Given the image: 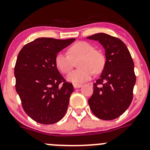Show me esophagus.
<instances>
[{
    "instance_id": "1",
    "label": "esophagus",
    "mask_w": 150,
    "mask_h": 150,
    "mask_svg": "<svg viewBox=\"0 0 150 150\" xmlns=\"http://www.w3.org/2000/svg\"><path fill=\"white\" fill-rule=\"evenodd\" d=\"M73 86H74V88H81L83 86H82L81 84H78V83H74L73 84Z\"/></svg>"
}]
</instances>
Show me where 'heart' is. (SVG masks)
<instances>
[{
	"instance_id": "1",
	"label": "heart",
	"mask_w": 150,
	"mask_h": 150,
	"mask_svg": "<svg viewBox=\"0 0 150 150\" xmlns=\"http://www.w3.org/2000/svg\"><path fill=\"white\" fill-rule=\"evenodd\" d=\"M68 55L59 52L55 55V64L62 74H67L74 67V61L79 59V69L72 71L67 75L69 81L81 83L88 81L92 77L94 72H101L105 64L104 55L98 50H95L92 45L87 42L80 41L70 46Z\"/></svg>"
}]
</instances>
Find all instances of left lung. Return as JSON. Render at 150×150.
Segmentation results:
<instances>
[{
	"mask_svg": "<svg viewBox=\"0 0 150 150\" xmlns=\"http://www.w3.org/2000/svg\"><path fill=\"white\" fill-rule=\"evenodd\" d=\"M99 41L105 50L104 70L88 100L94 115L103 120H112L121 116L133 99L136 83L134 62L127 46L120 39L104 33L88 37Z\"/></svg>",
	"mask_w": 150,
	"mask_h": 150,
	"instance_id": "obj_1",
	"label": "left lung"
}]
</instances>
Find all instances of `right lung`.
<instances>
[{
    "label": "right lung",
    "mask_w": 150,
    "mask_h": 150,
    "mask_svg": "<svg viewBox=\"0 0 150 150\" xmlns=\"http://www.w3.org/2000/svg\"><path fill=\"white\" fill-rule=\"evenodd\" d=\"M74 40L38 38L18 53L14 69L16 90L25 112L37 122L54 124L65 115L74 86L58 71L55 58Z\"/></svg>",
    "instance_id": "add662e5"
}]
</instances>
